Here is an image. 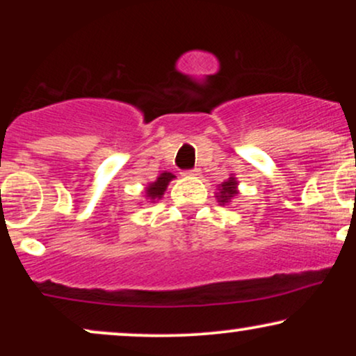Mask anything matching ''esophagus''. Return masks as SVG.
Instances as JSON below:
<instances>
[{"label": "esophagus", "instance_id": "34e87169", "mask_svg": "<svg viewBox=\"0 0 356 356\" xmlns=\"http://www.w3.org/2000/svg\"><path fill=\"white\" fill-rule=\"evenodd\" d=\"M186 175H197L199 174V170L197 169H192V170H186V172H184Z\"/></svg>", "mask_w": 356, "mask_h": 356}]
</instances>
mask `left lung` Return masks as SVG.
<instances>
[{
  "label": "left lung",
  "mask_w": 356,
  "mask_h": 356,
  "mask_svg": "<svg viewBox=\"0 0 356 356\" xmlns=\"http://www.w3.org/2000/svg\"><path fill=\"white\" fill-rule=\"evenodd\" d=\"M236 184H238V182L234 181V177H231L229 181L224 182L222 186H220V192H219V195H218L219 202H222V204L229 202L231 199L234 197L236 194H238V192H236Z\"/></svg>",
  "instance_id": "obj_1"
}]
</instances>
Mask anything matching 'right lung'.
Masks as SVG:
<instances>
[{
  "label": "right lung",
  "instance_id": "obj_1",
  "mask_svg": "<svg viewBox=\"0 0 356 356\" xmlns=\"http://www.w3.org/2000/svg\"><path fill=\"white\" fill-rule=\"evenodd\" d=\"M174 179V175L170 172H164L159 175V179L155 181L154 184H150L149 187H147V197L149 199H161L162 194H164L167 184Z\"/></svg>",
  "mask_w": 356,
  "mask_h": 356
}]
</instances>
